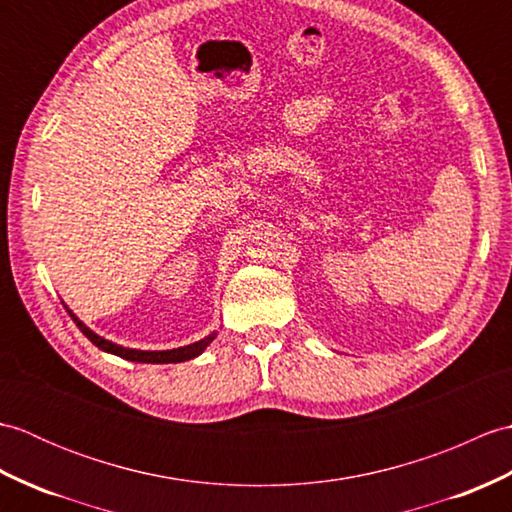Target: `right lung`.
<instances>
[{
    "label": "right lung",
    "instance_id": "add662e5",
    "mask_svg": "<svg viewBox=\"0 0 512 512\" xmlns=\"http://www.w3.org/2000/svg\"><path fill=\"white\" fill-rule=\"evenodd\" d=\"M70 312V310H68ZM70 317L74 319L76 328H79L88 339L99 347V350L103 352H110V354H116L121 358H127V361H136V363H182V361H189V358H195L198 354H202L206 350V345H209L215 334L211 336H204L202 341L198 343H191V345H184V347H178V350H165V352H143V350H129V347H121V345H114L110 341L101 339L99 334H94L88 325H83L79 319L74 317V314L70 312Z\"/></svg>",
    "mask_w": 512,
    "mask_h": 512
}]
</instances>
